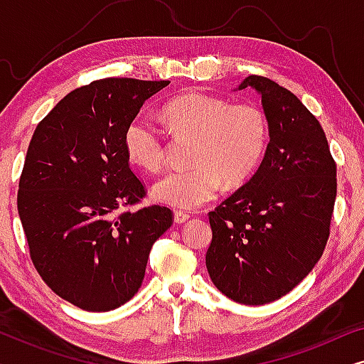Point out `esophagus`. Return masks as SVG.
<instances>
[{"instance_id":"esophagus-1","label":"esophagus","mask_w":364,"mask_h":364,"mask_svg":"<svg viewBox=\"0 0 364 364\" xmlns=\"http://www.w3.org/2000/svg\"><path fill=\"white\" fill-rule=\"evenodd\" d=\"M188 218H191V213L188 212L177 210L176 213H173V220H176V223H186Z\"/></svg>"}]
</instances>
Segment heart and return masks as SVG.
I'll list each match as a JSON object with an SVG mask.
<instances>
[{
	"label": "heart",
	"mask_w": 364,
	"mask_h": 364,
	"mask_svg": "<svg viewBox=\"0 0 364 364\" xmlns=\"http://www.w3.org/2000/svg\"><path fill=\"white\" fill-rule=\"evenodd\" d=\"M164 116L177 136L196 141L191 171L167 172L154 183V198L166 205L191 210L210 202L223 181L228 186L245 182L267 152L268 119L253 102L232 104L223 97L192 92L168 101ZM124 147L131 161L146 171H157L166 162L162 134L144 116L127 124Z\"/></svg>",
	"instance_id": "obj_1"
}]
</instances>
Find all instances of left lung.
I'll return each mask as SVG.
<instances>
[{
    "mask_svg": "<svg viewBox=\"0 0 364 364\" xmlns=\"http://www.w3.org/2000/svg\"><path fill=\"white\" fill-rule=\"evenodd\" d=\"M262 94L270 127L250 181L208 212L205 263L213 285L242 305L290 293L325 250L336 198V162L318 119L291 91L265 76L238 89Z\"/></svg>",
    "mask_w": 364,
    "mask_h": 364,
    "instance_id": "obj_1",
    "label": "left lung"
}]
</instances>
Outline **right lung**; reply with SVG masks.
<instances>
[{"instance_id": "add662e5", "label": "right lung", "mask_w": 364, "mask_h": 364, "mask_svg": "<svg viewBox=\"0 0 364 364\" xmlns=\"http://www.w3.org/2000/svg\"><path fill=\"white\" fill-rule=\"evenodd\" d=\"M168 81L106 77L74 89L38 124L18 191L29 257L44 283L86 311H111L142 285L173 223L129 166L124 131Z\"/></svg>"}]
</instances>
